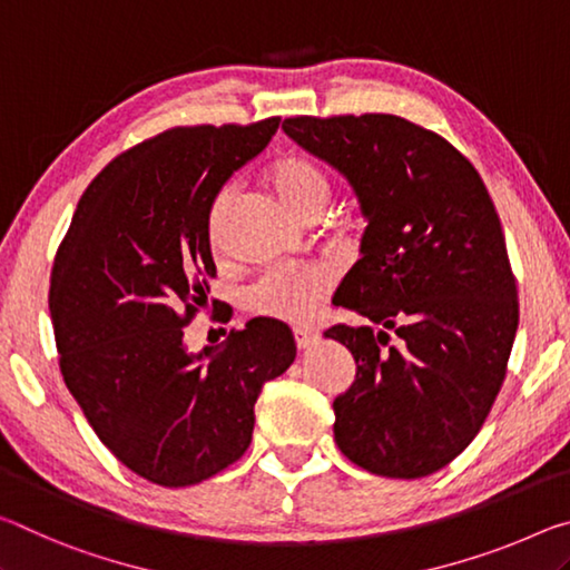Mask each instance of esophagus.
Returning <instances> with one entry per match:
<instances>
[{"mask_svg":"<svg viewBox=\"0 0 570 570\" xmlns=\"http://www.w3.org/2000/svg\"><path fill=\"white\" fill-rule=\"evenodd\" d=\"M293 338L297 348H307L315 338H318V333L311 328H293Z\"/></svg>","mask_w":570,"mask_h":570,"instance_id":"1","label":"esophagus"}]
</instances>
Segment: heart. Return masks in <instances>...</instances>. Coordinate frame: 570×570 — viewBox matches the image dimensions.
<instances>
[{"label":"heart","mask_w":570,"mask_h":570,"mask_svg":"<svg viewBox=\"0 0 570 570\" xmlns=\"http://www.w3.org/2000/svg\"><path fill=\"white\" fill-rule=\"evenodd\" d=\"M269 181L287 207L311 219L318 217L331 197V181L313 158L293 154L283 156L269 169ZM235 186L224 184L209 209V237L217 239L219 224L227 212ZM335 285L333 267L323 263H285L265 269L245 291V307L252 315H263L279 323H305Z\"/></svg>","instance_id":"heart-1"}]
</instances>
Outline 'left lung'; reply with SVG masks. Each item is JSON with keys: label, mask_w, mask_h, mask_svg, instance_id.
Segmentation results:
<instances>
[{"label": "left lung", "mask_w": 570, "mask_h": 570, "mask_svg": "<svg viewBox=\"0 0 570 570\" xmlns=\"http://www.w3.org/2000/svg\"><path fill=\"white\" fill-rule=\"evenodd\" d=\"M283 128L348 176L368 219L333 297L368 323L325 331L356 361L333 401L335 444L379 478H426L468 450L508 373L518 285L495 204L468 156L401 116Z\"/></svg>", "instance_id": "left-lung-1"}]
</instances>
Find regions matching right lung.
Returning a JSON list of instances; mask_svg holds the SVG:
<instances>
[{"mask_svg": "<svg viewBox=\"0 0 570 570\" xmlns=\"http://www.w3.org/2000/svg\"><path fill=\"white\" fill-rule=\"evenodd\" d=\"M277 126L279 116L176 126L136 144L82 191L55 252L48 303L65 384L98 440L161 488L237 462L259 391L295 361L293 331L269 318L232 333L219 353L184 346L217 277L212 202Z\"/></svg>", "mask_w": 570, "mask_h": 570, "instance_id": "add662e5", "label": "right lung"}]
</instances>
